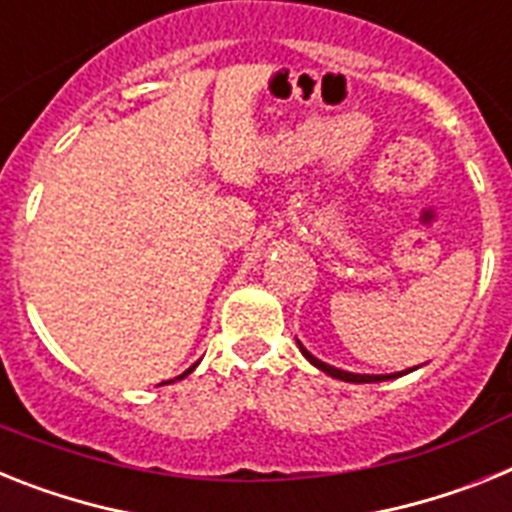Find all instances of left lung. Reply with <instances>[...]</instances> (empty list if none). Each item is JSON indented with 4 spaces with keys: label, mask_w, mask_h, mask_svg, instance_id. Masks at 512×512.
Segmentation results:
<instances>
[{
    "label": "left lung",
    "mask_w": 512,
    "mask_h": 512,
    "mask_svg": "<svg viewBox=\"0 0 512 512\" xmlns=\"http://www.w3.org/2000/svg\"><path fill=\"white\" fill-rule=\"evenodd\" d=\"M299 349H302V354L307 356L309 362L315 364L317 369H322L325 375L336 377V380H343V382H382V380H390V377H398V375H354V372H343V369L330 367V364H325V362H320V359H315V356H312L307 349H304L302 343H299ZM401 375H403V372H401Z\"/></svg>",
    "instance_id": "1"
}]
</instances>
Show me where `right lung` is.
<instances>
[{
  "label": "right lung",
  "instance_id": "obj_1",
  "mask_svg": "<svg viewBox=\"0 0 512 512\" xmlns=\"http://www.w3.org/2000/svg\"><path fill=\"white\" fill-rule=\"evenodd\" d=\"M192 369H195V367H192ZM192 369H187V372H184V375H182V377H187V375H190V372H192Z\"/></svg>",
  "mask_w": 512,
  "mask_h": 512
}]
</instances>
